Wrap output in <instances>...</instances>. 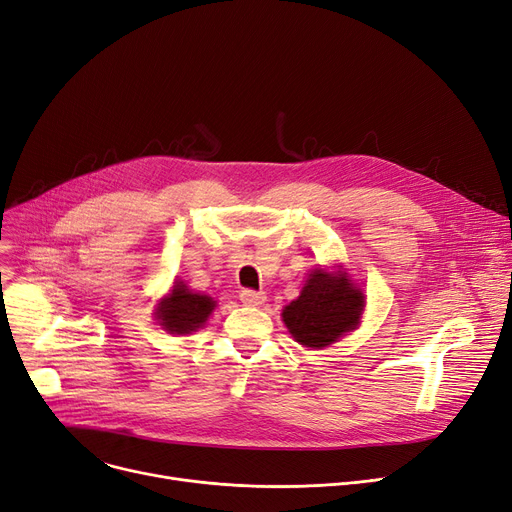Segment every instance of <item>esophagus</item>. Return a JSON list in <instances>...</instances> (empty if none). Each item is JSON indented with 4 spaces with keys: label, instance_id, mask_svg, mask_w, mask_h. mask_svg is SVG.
I'll return each instance as SVG.
<instances>
[{
    "label": "esophagus",
    "instance_id": "obj_1",
    "mask_svg": "<svg viewBox=\"0 0 512 512\" xmlns=\"http://www.w3.org/2000/svg\"><path fill=\"white\" fill-rule=\"evenodd\" d=\"M265 292H259V290H251V288H245L240 290V301L249 305V307H259L265 303Z\"/></svg>",
    "mask_w": 512,
    "mask_h": 512
}]
</instances>
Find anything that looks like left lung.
<instances>
[{"instance_id": "1", "label": "left lung", "mask_w": 512, "mask_h": 512, "mask_svg": "<svg viewBox=\"0 0 512 512\" xmlns=\"http://www.w3.org/2000/svg\"><path fill=\"white\" fill-rule=\"evenodd\" d=\"M365 297L342 272L313 270L299 294L282 309V321L299 344L326 348L361 324Z\"/></svg>"}]
</instances>
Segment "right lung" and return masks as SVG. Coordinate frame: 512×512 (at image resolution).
<instances>
[{
    "instance_id": "right-lung-1",
    "label": "right lung",
    "mask_w": 512,
    "mask_h": 512,
    "mask_svg": "<svg viewBox=\"0 0 512 512\" xmlns=\"http://www.w3.org/2000/svg\"><path fill=\"white\" fill-rule=\"evenodd\" d=\"M213 309L215 301L211 297L188 290L182 280H176L168 297L157 303L155 317L170 334H193L205 326Z\"/></svg>"
}]
</instances>
